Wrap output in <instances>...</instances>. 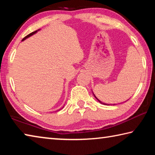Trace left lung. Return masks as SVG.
<instances>
[{"label":"left lung","mask_w":155,"mask_h":155,"mask_svg":"<svg viewBox=\"0 0 155 155\" xmlns=\"http://www.w3.org/2000/svg\"><path fill=\"white\" fill-rule=\"evenodd\" d=\"M94 96H95V98H96L97 100H98V102H99V103H101V104H104V103H102V102H101V101H100V100H98V98H96V96H95V95H94Z\"/></svg>","instance_id":"left-lung-1"}]
</instances>
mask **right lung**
Here are the masks:
<instances>
[{
  "label": "right lung",
  "instance_id": "1",
  "mask_svg": "<svg viewBox=\"0 0 155 155\" xmlns=\"http://www.w3.org/2000/svg\"><path fill=\"white\" fill-rule=\"evenodd\" d=\"M37 31H33V32H32V33H31L30 34H28V35H27V36H26V37H25V38L22 39V41H23V40H26V39H27V38H29V37H30V36H31V35H33V34H35V33H37Z\"/></svg>",
  "mask_w": 155,
  "mask_h": 155
}]
</instances>
